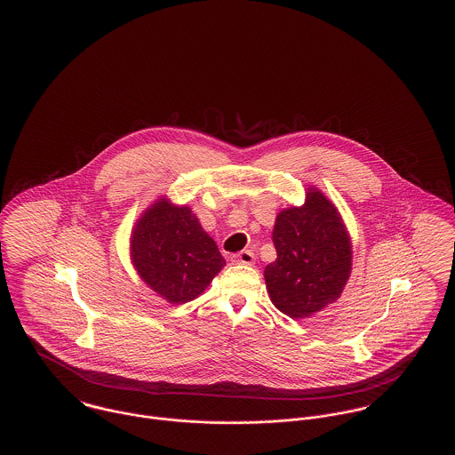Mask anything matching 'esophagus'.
Returning <instances> with one entry per match:
<instances>
[{
  "label": "esophagus",
  "mask_w": 455,
  "mask_h": 455,
  "mask_svg": "<svg viewBox=\"0 0 455 455\" xmlns=\"http://www.w3.org/2000/svg\"><path fill=\"white\" fill-rule=\"evenodd\" d=\"M254 260H256L254 259V254L251 251H242V252L232 256V262L234 264H247V266H251V264H254Z\"/></svg>",
  "instance_id": "1"
}]
</instances>
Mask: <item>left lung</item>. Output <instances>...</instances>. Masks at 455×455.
Segmentation results:
<instances>
[{
  "label": "left lung",
  "instance_id": "left-lung-1",
  "mask_svg": "<svg viewBox=\"0 0 455 455\" xmlns=\"http://www.w3.org/2000/svg\"><path fill=\"white\" fill-rule=\"evenodd\" d=\"M273 242L278 258L266 266L264 280L280 312L305 319L341 297L351 275V238L323 191L310 186L302 206L278 213Z\"/></svg>",
  "mask_w": 455,
  "mask_h": 455
}]
</instances>
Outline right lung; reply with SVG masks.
Returning <instances> with one entry per match:
<instances>
[{"mask_svg":"<svg viewBox=\"0 0 455 455\" xmlns=\"http://www.w3.org/2000/svg\"><path fill=\"white\" fill-rule=\"evenodd\" d=\"M130 254L141 282L172 305L197 299L225 266L217 242L203 230L193 210L165 196L134 223Z\"/></svg>","mask_w":455,"mask_h":455,"instance_id":"add662e5","label":"right lung"}]
</instances>
